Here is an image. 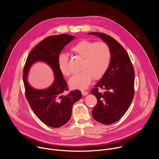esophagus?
<instances>
[{"label":"esophagus","mask_w":159,"mask_h":159,"mask_svg":"<svg viewBox=\"0 0 159 159\" xmlns=\"http://www.w3.org/2000/svg\"><path fill=\"white\" fill-rule=\"evenodd\" d=\"M81 93H82V94L83 96H86V95L88 94V92L87 91H85V90H82Z\"/></svg>","instance_id":"obj_1"}]
</instances>
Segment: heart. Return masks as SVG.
I'll use <instances>...</instances> for the list:
<instances>
[{
    "instance_id": "b5f03b06",
    "label": "heart",
    "mask_w": 159,
    "mask_h": 159,
    "mask_svg": "<svg viewBox=\"0 0 159 159\" xmlns=\"http://www.w3.org/2000/svg\"><path fill=\"white\" fill-rule=\"evenodd\" d=\"M71 52L82 58L80 69L81 72L74 75L69 82L73 89L84 90L91 83L93 79L99 80L105 75L111 63V52L109 45L103 41L94 42L82 39L76 43ZM58 69L65 76H69L71 71L69 66V58L61 53L58 56Z\"/></svg>"
}]
</instances>
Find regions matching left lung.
<instances>
[{"mask_svg": "<svg viewBox=\"0 0 159 159\" xmlns=\"http://www.w3.org/2000/svg\"><path fill=\"white\" fill-rule=\"evenodd\" d=\"M99 36L111 49V59L105 75L91 90L98 100L92 114L94 119L104 125H111L121 119L128 109L134 97V72L129 57L116 39L104 33L90 32ZM105 89L103 93L98 88Z\"/></svg>", "mask_w": 159, "mask_h": 159, "instance_id": "obj_1", "label": "left lung"}]
</instances>
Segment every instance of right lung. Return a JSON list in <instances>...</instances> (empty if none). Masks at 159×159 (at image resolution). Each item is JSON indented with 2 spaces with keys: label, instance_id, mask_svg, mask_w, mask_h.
I'll list each match as a JSON object with an SVG mask.
<instances>
[{
  "label": "right lung",
  "instance_id": "add662e5",
  "mask_svg": "<svg viewBox=\"0 0 159 159\" xmlns=\"http://www.w3.org/2000/svg\"><path fill=\"white\" fill-rule=\"evenodd\" d=\"M74 38L75 36L66 34L44 38L31 51L24 66L22 78L26 99L38 118L52 128H59L69 121L73 104L82 97L79 90H72L66 96L63 95L64 91L69 90V89L57 63L58 56L63 48ZM38 61L48 64L55 75L54 84L44 90L33 89L26 79L30 66Z\"/></svg>",
  "mask_w": 159,
  "mask_h": 159
}]
</instances>
